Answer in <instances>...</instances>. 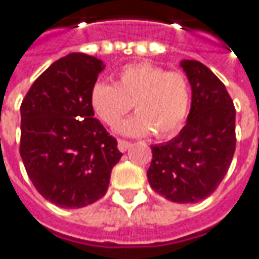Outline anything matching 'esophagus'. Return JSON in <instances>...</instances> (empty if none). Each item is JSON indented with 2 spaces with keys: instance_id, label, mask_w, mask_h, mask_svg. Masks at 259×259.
Returning <instances> with one entry per match:
<instances>
[{
  "instance_id": "1",
  "label": "esophagus",
  "mask_w": 259,
  "mask_h": 259,
  "mask_svg": "<svg viewBox=\"0 0 259 259\" xmlns=\"http://www.w3.org/2000/svg\"><path fill=\"white\" fill-rule=\"evenodd\" d=\"M130 146H132V143H130V142H127V140H123V139H119V142H117V147H119V150H120V152H126Z\"/></svg>"
}]
</instances>
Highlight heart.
<instances>
[{
  "instance_id": "1",
  "label": "heart",
  "mask_w": 259,
  "mask_h": 259,
  "mask_svg": "<svg viewBox=\"0 0 259 259\" xmlns=\"http://www.w3.org/2000/svg\"><path fill=\"white\" fill-rule=\"evenodd\" d=\"M90 103L107 126L117 124L133 109L136 116L121 121L117 130L127 136L169 138L182 129L191 112V83L182 71H167L150 63L127 64L117 73L116 84L94 83Z\"/></svg>"
}]
</instances>
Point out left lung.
Returning a JSON list of instances; mask_svg holds the SVG:
<instances>
[{
  "label": "left lung",
  "mask_w": 259,
  "mask_h": 259,
  "mask_svg": "<svg viewBox=\"0 0 259 259\" xmlns=\"http://www.w3.org/2000/svg\"><path fill=\"white\" fill-rule=\"evenodd\" d=\"M181 67L192 89L191 112L179 135L152 146V189L178 203L208 198L225 178L235 153V107L224 83L195 60Z\"/></svg>",
  "instance_id": "obj_1"
}]
</instances>
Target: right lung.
Listing matches in <instances>:
<instances>
[{"label": "right lung", "mask_w": 259, "mask_h": 259, "mask_svg": "<svg viewBox=\"0 0 259 259\" xmlns=\"http://www.w3.org/2000/svg\"><path fill=\"white\" fill-rule=\"evenodd\" d=\"M103 68L99 58L67 54L32 83L21 103L25 170L41 196L60 208H83L103 198L121 157L90 103Z\"/></svg>", "instance_id": "add662e5"}]
</instances>
